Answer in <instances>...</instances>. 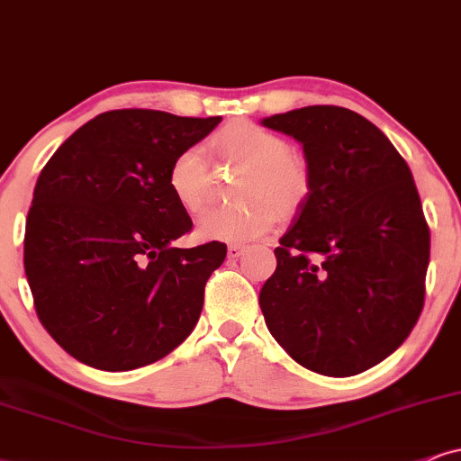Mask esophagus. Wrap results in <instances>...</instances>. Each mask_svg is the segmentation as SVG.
I'll return each instance as SVG.
<instances>
[{"mask_svg": "<svg viewBox=\"0 0 461 461\" xmlns=\"http://www.w3.org/2000/svg\"><path fill=\"white\" fill-rule=\"evenodd\" d=\"M227 255H230L231 259H240L244 255V247H242V244H230V249H227Z\"/></svg>", "mask_w": 461, "mask_h": 461, "instance_id": "1", "label": "esophagus"}]
</instances>
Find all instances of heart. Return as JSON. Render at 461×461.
Returning a JSON list of instances; mask_svg holds the SVG:
<instances>
[{
  "label": "heart",
  "instance_id": "1",
  "mask_svg": "<svg viewBox=\"0 0 461 461\" xmlns=\"http://www.w3.org/2000/svg\"><path fill=\"white\" fill-rule=\"evenodd\" d=\"M211 147L221 157L244 163L238 195L247 202L203 214L197 223L202 238L249 242L272 230L276 212L289 217L298 211L308 191V170L283 136L250 121H234L214 133ZM167 189L185 212L197 214L206 206L211 170L202 149H183L174 157L167 167Z\"/></svg>",
  "mask_w": 461,
  "mask_h": 461
}]
</instances>
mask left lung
<instances>
[{
  "instance_id": "left-lung-1",
  "label": "left lung",
  "mask_w": 461,
  "mask_h": 461,
  "mask_svg": "<svg viewBox=\"0 0 461 461\" xmlns=\"http://www.w3.org/2000/svg\"><path fill=\"white\" fill-rule=\"evenodd\" d=\"M261 125L298 140L308 170L259 294L266 325L304 368L359 375L409 338L423 308L429 230L411 167L348 108L306 106Z\"/></svg>"
}]
</instances>
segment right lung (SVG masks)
Here are the masks:
<instances>
[{
	"label": "right lung",
	"instance_id": "1",
	"mask_svg": "<svg viewBox=\"0 0 461 461\" xmlns=\"http://www.w3.org/2000/svg\"><path fill=\"white\" fill-rule=\"evenodd\" d=\"M219 123L110 110L76 130L40 172L25 274L40 321L72 357L133 370L194 331L227 247H172L194 223L167 189V167Z\"/></svg>",
	"mask_w": 461,
	"mask_h": 461
}]
</instances>
